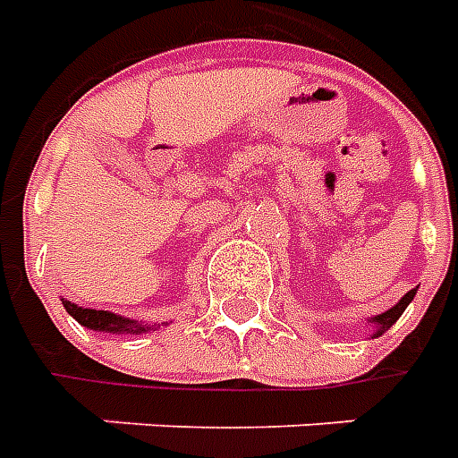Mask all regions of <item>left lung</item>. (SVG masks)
<instances>
[{"label": "left lung", "mask_w": 458, "mask_h": 458, "mask_svg": "<svg viewBox=\"0 0 458 458\" xmlns=\"http://www.w3.org/2000/svg\"><path fill=\"white\" fill-rule=\"evenodd\" d=\"M414 292H417V289H410V292H407V294H404V297L400 299V301H397V304H394L393 309H387V311H385V314H380V317L370 318V324H375L373 338L375 336H383L385 331L393 327L397 318L403 317V311H404V309H407V304H410V301H412V299H414Z\"/></svg>", "instance_id": "8db88e82"}]
</instances>
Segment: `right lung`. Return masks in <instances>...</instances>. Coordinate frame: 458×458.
Instances as JSON below:
<instances>
[{
    "label": "right lung",
    "instance_id": "obj_1",
    "mask_svg": "<svg viewBox=\"0 0 458 458\" xmlns=\"http://www.w3.org/2000/svg\"><path fill=\"white\" fill-rule=\"evenodd\" d=\"M65 311L85 328H93V331H105V334H144L151 331V327L140 324V321H131V318L117 317L113 311H98V309H85L78 307L73 301H65Z\"/></svg>",
    "mask_w": 458,
    "mask_h": 458
}]
</instances>
